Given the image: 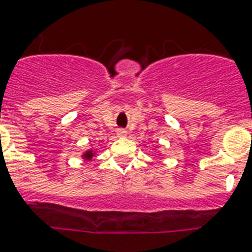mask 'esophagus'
I'll list each match as a JSON object with an SVG mask.
<instances>
[{"mask_svg":"<svg viewBox=\"0 0 252 252\" xmlns=\"http://www.w3.org/2000/svg\"><path fill=\"white\" fill-rule=\"evenodd\" d=\"M126 134H127V132H126V130H122V128H120V130L117 131L118 136H125Z\"/></svg>","mask_w":252,"mask_h":252,"instance_id":"1","label":"esophagus"}]
</instances>
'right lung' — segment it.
I'll use <instances>...</instances> for the list:
<instances>
[{
	"instance_id": "1",
	"label": "right lung",
	"mask_w": 252,
	"mask_h": 252,
	"mask_svg": "<svg viewBox=\"0 0 252 252\" xmlns=\"http://www.w3.org/2000/svg\"><path fill=\"white\" fill-rule=\"evenodd\" d=\"M85 157H86V158H90V157H91V152L86 153V155H85Z\"/></svg>"
}]
</instances>
